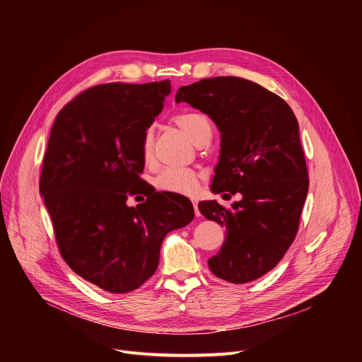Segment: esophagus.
Segmentation results:
<instances>
[{
    "instance_id": "obj_1",
    "label": "esophagus",
    "mask_w": 362,
    "mask_h": 362,
    "mask_svg": "<svg viewBox=\"0 0 362 362\" xmlns=\"http://www.w3.org/2000/svg\"><path fill=\"white\" fill-rule=\"evenodd\" d=\"M192 204H193L194 215H196V216H200V212H199V200H197V199H192Z\"/></svg>"
}]
</instances>
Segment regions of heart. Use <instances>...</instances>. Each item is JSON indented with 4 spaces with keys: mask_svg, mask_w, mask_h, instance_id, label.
<instances>
[{
    "mask_svg": "<svg viewBox=\"0 0 362 362\" xmlns=\"http://www.w3.org/2000/svg\"><path fill=\"white\" fill-rule=\"evenodd\" d=\"M179 129L197 146L209 144L214 136L212 120L199 112H182L173 116ZM141 158L150 166L154 162V134L153 127H147L141 137ZM200 176L187 168H169L154 179V186L160 192L192 196L199 190Z\"/></svg>",
    "mask_w": 362,
    "mask_h": 362,
    "instance_id": "b5f03b06",
    "label": "heart"
}]
</instances>
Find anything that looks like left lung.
<instances>
[{
    "instance_id": "left-lung-1",
    "label": "left lung",
    "mask_w": 362,
    "mask_h": 362,
    "mask_svg": "<svg viewBox=\"0 0 362 362\" xmlns=\"http://www.w3.org/2000/svg\"><path fill=\"white\" fill-rule=\"evenodd\" d=\"M176 101L209 115L222 133L212 192L242 196L232 209L199 203L206 219L226 229L209 268L232 284L261 278L295 240L309 187L298 120L278 94L232 76L183 86Z\"/></svg>"
}]
</instances>
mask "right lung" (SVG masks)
<instances>
[{
  "label": "right lung",
  "instance_id": "add662e5",
  "mask_svg": "<svg viewBox=\"0 0 362 362\" xmlns=\"http://www.w3.org/2000/svg\"><path fill=\"white\" fill-rule=\"evenodd\" d=\"M169 80L109 83L77 94L51 129L40 193L63 259L112 293L141 286L159 265L165 236L192 222L190 200L141 177L143 133L163 110ZM148 196L136 209L127 197Z\"/></svg>",
  "mask_w": 362,
  "mask_h": 362
}]
</instances>
